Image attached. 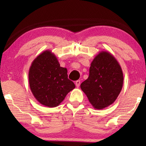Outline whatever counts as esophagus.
Wrapping results in <instances>:
<instances>
[{"mask_svg":"<svg viewBox=\"0 0 146 146\" xmlns=\"http://www.w3.org/2000/svg\"><path fill=\"white\" fill-rule=\"evenodd\" d=\"M80 80H76V82H75V85H76V87L78 88L79 86H80Z\"/></svg>","mask_w":146,"mask_h":146,"instance_id":"esophagus-1","label":"esophagus"}]
</instances>
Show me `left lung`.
Wrapping results in <instances>:
<instances>
[{
  "instance_id": "left-lung-1",
  "label": "left lung",
  "mask_w": 146,
  "mask_h": 146,
  "mask_svg": "<svg viewBox=\"0 0 146 146\" xmlns=\"http://www.w3.org/2000/svg\"><path fill=\"white\" fill-rule=\"evenodd\" d=\"M123 82L122 70L117 59L110 52L102 51L91 63L90 75L80 88L93 107L102 110L116 100Z\"/></svg>"
}]
</instances>
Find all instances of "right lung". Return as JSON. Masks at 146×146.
<instances>
[{"instance_id": "1", "label": "right lung", "mask_w": 146, "mask_h": 146, "mask_svg": "<svg viewBox=\"0 0 146 146\" xmlns=\"http://www.w3.org/2000/svg\"><path fill=\"white\" fill-rule=\"evenodd\" d=\"M29 87L35 98L43 106H58L75 88L68 78V70L60 67L55 54L46 50L32 62L28 74Z\"/></svg>"}]
</instances>
